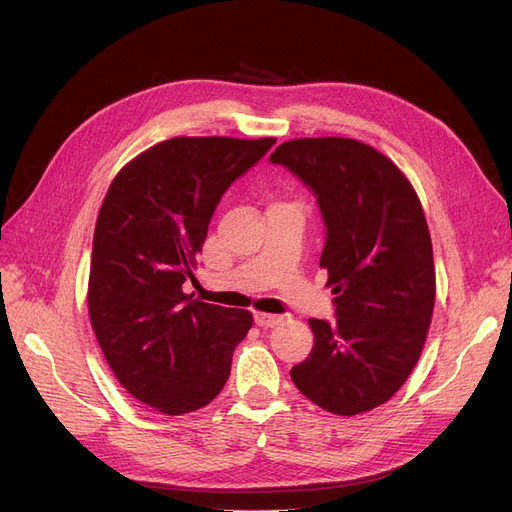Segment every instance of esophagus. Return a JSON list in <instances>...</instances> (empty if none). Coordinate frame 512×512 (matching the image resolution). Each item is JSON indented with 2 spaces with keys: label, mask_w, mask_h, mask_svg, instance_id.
Wrapping results in <instances>:
<instances>
[{
  "label": "esophagus",
  "mask_w": 512,
  "mask_h": 512,
  "mask_svg": "<svg viewBox=\"0 0 512 512\" xmlns=\"http://www.w3.org/2000/svg\"><path fill=\"white\" fill-rule=\"evenodd\" d=\"M254 322L258 324L260 329H273L277 327V324L282 322V316H275V314H262V312H256L254 314Z\"/></svg>",
  "instance_id": "34e87169"
}]
</instances>
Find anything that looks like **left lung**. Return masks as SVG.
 Wrapping results in <instances>:
<instances>
[{
	"instance_id": "8db88e82",
	"label": "left lung",
	"mask_w": 512,
	"mask_h": 512,
	"mask_svg": "<svg viewBox=\"0 0 512 512\" xmlns=\"http://www.w3.org/2000/svg\"><path fill=\"white\" fill-rule=\"evenodd\" d=\"M271 162L316 194L327 226L320 267L337 294L335 322L309 320L314 348L290 378L327 412L374 410L412 374L436 303L421 200L384 153L354 138H294Z\"/></svg>"
}]
</instances>
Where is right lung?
Here are the masks:
<instances>
[{
	"instance_id": "add662e5",
	"label": "right lung",
	"mask_w": 512,
	"mask_h": 512,
	"mask_svg": "<svg viewBox=\"0 0 512 512\" xmlns=\"http://www.w3.org/2000/svg\"><path fill=\"white\" fill-rule=\"evenodd\" d=\"M275 138L177 136L138 153L108 188L91 250L87 307L108 367L162 414L207 406L252 329L247 309L192 299L211 215Z\"/></svg>"
}]
</instances>
